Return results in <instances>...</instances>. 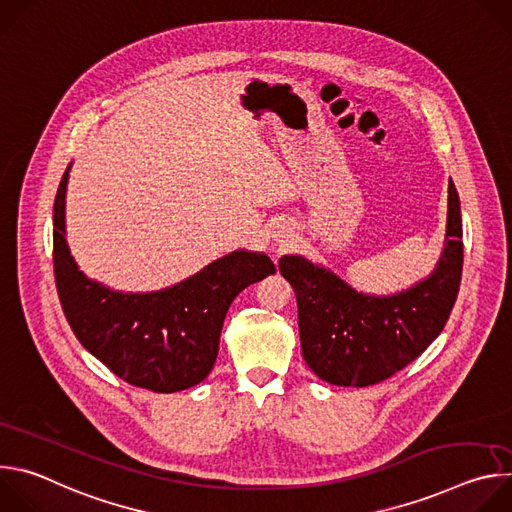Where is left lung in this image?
<instances>
[{
  "mask_svg": "<svg viewBox=\"0 0 512 512\" xmlns=\"http://www.w3.org/2000/svg\"><path fill=\"white\" fill-rule=\"evenodd\" d=\"M462 263V212L452 180L444 255L405 294L362 296L332 271L298 255L283 257L279 271L296 291L308 367L338 387L377 385L405 369L444 330L460 291Z\"/></svg>",
  "mask_w": 512,
  "mask_h": 512,
  "instance_id": "left-lung-1",
  "label": "left lung"
}]
</instances>
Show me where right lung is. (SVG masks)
<instances>
[{"label": "right lung", "mask_w": 512, "mask_h": 512, "mask_svg": "<svg viewBox=\"0 0 512 512\" xmlns=\"http://www.w3.org/2000/svg\"><path fill=\"white\" fill-rule=\"evenodd\" d=\"M64 172L54 200V279L79 342L125 383L174 393L208 377L233 300L275 273L267 255L235 251L156 294H119L87 279L64 239Z\"/></svg>", "instance_id": "1"}]
</instances>
